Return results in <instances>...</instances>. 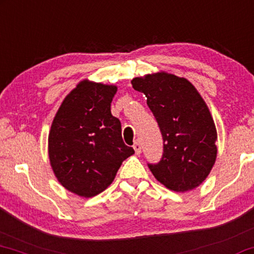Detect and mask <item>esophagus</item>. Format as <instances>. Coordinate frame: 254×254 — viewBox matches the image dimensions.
<instances>
[{
	"label": "esophagus",
	"mask_w": 254,
	"mask_h": 254,
	"mask_svg": "<svg viewBox=\"0 0 254 254\" xmlns=\"http://www.w3.org/2000/svg\"><path fill=\"white\" fill-rule=\"evenodd\" d=\"M133 149H134V152H136L137 155H139V153L142 152V144H140L139 140H136V142H134Z\"/></svg>",
	"instance_id": "34e87169"
}]
</instances>
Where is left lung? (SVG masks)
I'll use <instances>...</instances> for the list:
<instances>
[{"label":"left lung","instance_id":"obj_1","mask_svg":"<svg viewBox=\"0 0 254 254\" xmlns=\"http://www.w3.org/2000/svg\"><path fill=\"white\" fill-rule=\"evenodd\" d=\"M132 88L146 96L163 137V155L147 166L172 191L184 192L205 181L217 157V131L210 111L188 79L171 73L136 77Z\"/></svg>","mask_w":254,"mask_h":254}]
</instances>
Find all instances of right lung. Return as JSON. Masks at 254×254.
<instances>
[{
    "mask_svg": "<svg viewBox=\"0 0 254 254\" xmlns=\"http://www.w3.org/2000/svg\"><path fill=\"white\" fill-rule=\"evenodd\" d=\"M117 88L81 82L66 96L49 133V158L66 190L94 197L115 179L122 162L133 155L125 145L122 125L111 115Z\"/></svg>",
    "mask_w": 254,
    "mask_h": 254,
    "instance_id": "right-lung-1",
    "label": "right lung"
}]
</instances>
